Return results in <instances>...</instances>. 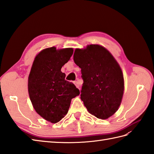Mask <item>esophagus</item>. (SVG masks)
I'll use <instances>...</instances> for the list:
<instances>
[{"label":"esophagus","instance_id":"obj_1","mask_svg":"<svg viewBox=\"0 0 154 154\" xmlns=\"http://www.w3.org/2000/svg\"><path fill=\"white\" fill-rule=\"evenodd\" d=\"M74 84L75 86H76V88H78V89H80V88H79L80 85H79V83H78V81H74Z\"/></svg>","mask_w":154,"mask_h":154}]
</instances>
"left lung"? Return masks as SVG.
<instances>
[{
    "mask_svg": "<svg viewBox=\"0 0 154 154\" xmlns=\"http://www.w3.org/2000/svg\"><path fill=\"white\" fill-rule=\"evenodd\" d=\"M75 64L84 80L80 98L90 113L106 119L118 110L124 93L121 68L111 53L99 45L76 49Z\"/></svg>",
    "mask_w": 154,
    "mask_h": 154,
    "instance_id": "8db88e82",
    "label": "left lung"
}]
</instances>
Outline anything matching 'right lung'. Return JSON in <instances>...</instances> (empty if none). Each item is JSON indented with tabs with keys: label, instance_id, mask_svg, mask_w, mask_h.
Returning a JSON list of instances; mask_svg holds the SVG:
<instances>
[{
	"label": "right lung",
	"instance_id": "add662e5",
	"mask_svg": "<svg viewBox=\"0 0 154 154\" xmlns=\"http://www.w3.org/2000/svg\"><path fill=\"white\" fill-rule=\"evenodd\" d=\"M72 48L57 50L52 47L37 54L28 77V93L35 111L52 123L68 111L72 99L80 94L74 84L65 80L61 68L70 60Z\"/></svg>",
	"mask_w": 154,
	"mask_h": 154
}]
</instances>
